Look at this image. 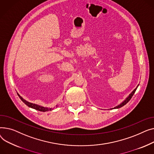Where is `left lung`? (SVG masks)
I'll return each instance as SVG.
<instances>
[{"instance_id": "1", "label": "left lung", "mask_w": 154, "mask_h": 154, "mask_svg": "<svg viewBox=\"0 0 154 154\" xmlns=\"http://www.w3.org/2000/svg\"><path fill=\"white\" fill-rule=\"evenodd\" d=\"M139 86V85L136 87V88H135L134 89V91L127 97L125 98V100L123 101V102H122L120 104H119V105H117V106H116V107H114V108H111V109H118V108H120V107H122V106H124L125 104H127L130 100H131V99L132 98V97L133 96V95H134V94L135 93V91H136V89H137V87Z\"/></svg>"}]
</instances>
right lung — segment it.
I'll return each mask as SVG.
<instances>
[{"label":"right lung","instance_id":"1","mask_svg":"<svg viewBox=\"0 0 154 154\" xmlns=\"http://www.w3.org/2000/svg\"><path fill=\"white\" fill-rule=\"evenodd\" d=\"M18 96H19V97L20 98L21 100L26 105L28 106L29 107L33 108L34 109H36L37 111H42V112H46V111H51L52 110V107H44L37 104H35V103H30L29 101H26L25 99H24L22 96H20V94L19 93H17ZM57 106V105H56V107Z\"/></svg>","mask_w":154,"mask_h":154}]
</instances>
